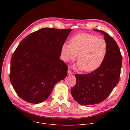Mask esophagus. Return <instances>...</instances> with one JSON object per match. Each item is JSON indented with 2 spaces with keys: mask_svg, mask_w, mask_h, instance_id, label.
Listing matches in <instances>:
<instances>
[{
  "mask_svg": "<svg viewBox=\"0 0 130 130\" xmlns=\"http://www.w3.org/2000/svg\"><path fill=\"white\" fill-rule=\"evenodd\" d=\"M67 73H68V75H71V74H72V71L71 70H68Z\"/></svg>",
  "mask_w": 130,
  "mask_h": 130,
  "instance_id": "obj_1",
  "label": "esophagus"
}]
</instances>
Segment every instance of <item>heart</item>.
I'll list each match as a JSON object with an SVG mask.
<instances>
[{
    "mask_svg": "<svg viewBox=\"0 0 130 130\" xmlns=\"http://www.w3.org/2000/svg\"><path fill=\"white\" fill-rule=\"evenodd\" d=\"M107 52L106 42L103 39L88 33H80L73 36L70 44L64 43L61 47L63 61L69 62L78 61L74 68L89 72L98 69L106 58Z\"/></svg>",
    "mask_w": 130,
    "mask_h": 130,
    "instance_id": "obj_1",
    "label": "heart"
}]
</instances>
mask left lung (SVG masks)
<instances>
[{
  "mask_svg": "<svg viewBox=\"0 0 130 130\" xmlns=\"http://www.w3.org/2000/svg\"><path fill=\"white\" fill-rule=\"evenodd\" d=\"M94 30L104 35L107 52L98 69L86 75H75L77 82L71 89V94L82 105L98 104L106 99L119 82L122 66V55L115 40L105 32Z\"/></svg>",
  "mask_w": 130,
  "mask_h": 130,
  "instance_id": "1",
  "label": "left lung"
}]
</instances>
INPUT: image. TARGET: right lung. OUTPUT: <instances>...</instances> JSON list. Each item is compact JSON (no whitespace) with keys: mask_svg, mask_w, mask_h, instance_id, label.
Segmentation results:
<instances>
[{"mask_svg":"<svg viewBox=\"0 0 130 130\" xmlns=\"http://www.w3.org/2000/svg\"><path fill=\"white\" fill-rule=\"evenodd\" d=\"M72 29L45 28L24 39L11 60L10 81L23 100L34 104L45 101L68 67L60 59L61 47Z\"/></svg>","mask_w":130,"mask_h":130,"instance_id":"right-lung-1","label":"right lung"}]
</instances>
